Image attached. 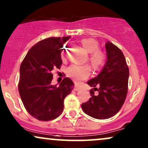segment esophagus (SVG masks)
<instances>
[{
  "label": "esophagus",
  "instance_id": "1",
  "mask_svg": "<svg viewBox=\"0 0 148 148\" xmlns=\"http://www.w3.org/2000/svg\"><path fill=\"white\" fill-rule=\"evenodd\" d=\"M81 90V87H79V86H74V90L75 91H79Z\"/></svg>",
  "mask_w": 148,
  "mask_h": 148
}]
</instances>
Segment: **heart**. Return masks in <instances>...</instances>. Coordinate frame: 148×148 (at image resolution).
<instances>
[{
	"mask_svg": "<svg viewBox=\"0 0 148 148\" xmlns=\"http://www.w3.org/2000/svg\"><path fill=\"white\" fill-rule=\"evenodd\" d=\"M81 44L84 49L90 53V61L95 69H99L104 63L106 57L102 52L97 50L98 43L92 38H86L81 40ZM64 48L62 50L63 54ZM91 72V67L89 64H73L67 69V74L69 77L76 83L86 79Z\"/></svg>",
	"mask_w": 148,
	"mask_h": 148,
	"instance_id": "heart-1",
	"label": "heart"
}]
</instances>
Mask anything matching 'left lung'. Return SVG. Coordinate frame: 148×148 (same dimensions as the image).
<instances>
[{
    "instance_id": "obj_1",
    "label": "left lung",
    "mask_w": 148,
    "mask_h": 148,
    "mask_svg": "<svg viewBox=\"0 0 148 148\" xmlns=\"http://www.w3.org/2000/svg\"><path fill=\"white\" fill-rule=\"evenodd\" d=\"M106 61L96 77L87 84L98 91L95 96L90 91L91 97L81 104L83 111L89 116L99 120L114 116L120 111L126 99L130 76L128 66L123 53L118 47L108 41L105 45ZM98 86L99 88L95 87Z\"/></svg>"
}]
</instances>
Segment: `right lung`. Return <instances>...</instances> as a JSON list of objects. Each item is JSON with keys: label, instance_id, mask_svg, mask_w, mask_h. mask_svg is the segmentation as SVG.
<instances>
[{"label": "right lung", "instance_id": "add662e5", "mask_svg": "<svg viewBox=\"0 0 148 148\" xmlns=\"http://www.w3.org/2000/svg\"><path fill=\"white\" fill-rule=\"evenodd\" d=\"M71 37H49L37 42L28 51L20 67L18 92L26 111L41 121L53 120L62 113L65 97L74 83L64 78L58 87L52 85L51 71L62 63L63 45Z\"/></svg>", "mask_w": 148, "mask_h": 148}]
</instances>
